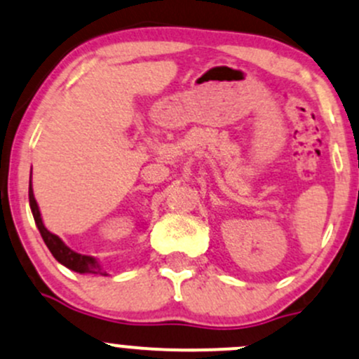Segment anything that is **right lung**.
<instances>
[{
  "instance_id": "obj_1",
  "label": "right lung",
  "mask_w": 359,
  "mask_h": 359,
  "mask_svg": "<svg viewBox=\"0 0 359 359\" xmlns=\"http://www.w3.org/2000/svg\"><path fill=\"white\" fill-rule=\"evenodd\" d=\"M29 204H31V210H32V216H34L36 226H38L44 243H46V247L50 249V252L53 254L55 259L62 262L64 266H67L69 269H72V271L76 273H93V275L100 273V266L95 257L83 256V254L74 252V250H70L57 235L50 233V231L44 228L41 214H39L38 202H36L34 194H32V184H29Z\"/></svg>"
}]
</instances>
